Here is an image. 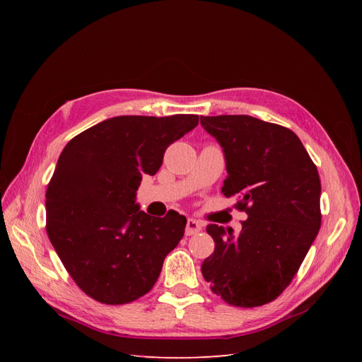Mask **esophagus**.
<instances>
[{
	"instance_id": "1",
	"label": "esophagus",
	"mask_w": 362,
	"mask_h": 362,
	"mask_svg": "<svg viewBox=\"0 0 362 362\" xmlns=\"http://www.w3.org/2000/svg\"><path fill=\"white\" fill-rule=\"evenodd\" d=\"M204 223H201L199 221H194V218H187V225H185V234L187 235H193L196 233L202 231Z\"/></svg>"
}]
</instances>
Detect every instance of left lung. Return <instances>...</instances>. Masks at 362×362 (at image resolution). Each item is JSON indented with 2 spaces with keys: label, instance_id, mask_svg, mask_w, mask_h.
I'll use <instances>...</instances> for the list:
<instances>
[{
  "label": "left lung",
  "instance_id": "obj_1",
  "mask_svg": "<svg viewBox=\"0 0 362 362\" xmlns=\"http://www.w3.org/2000/svg\"><path fill=\"white\" fill-rule=\"evenodd\" d=\"M201 125L223 151L222 193L247 214L237 235L233 228L206 226L216 247L202 275L226 303L261 306L288 287L319 234V172L286 127L247 115L201 116Z\"/></svg>",
  "mask_w": 362,
  "mask_h": 362
}]
</instances>
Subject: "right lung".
I'll list each match as a JSON object with an SVG mask.
<instances>
[{"label":"right lung","mask_w":362,"mask_h":362,"mask_svg":"<svg viewBox=\"0 0 362 362\" xmlns=\"http://www.w3.org/2000/svg\"><path fill=\"white\" fill-rule=\"evenodd\" d=\"M199 122L198 115L116 116L64 146L48 184L47 233L64 269L87 296L124 305L146 294L187 218L152 217L136 202L144 175Z\"/></svg>","instance_id":"obj_1"}]
</instances>
